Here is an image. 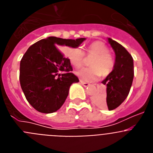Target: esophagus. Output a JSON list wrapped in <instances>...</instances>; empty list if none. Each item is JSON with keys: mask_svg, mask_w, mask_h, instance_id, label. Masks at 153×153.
Returning <instances> with one entry per match:
<instances>
[{"mask_svg": "<svg viewBox=\"0 0 153 153\" xmlns=\"http://www.w3.org/2000/svg\"><path fill=\"white\" fill-rule=\"evenodd\" d=\"M79 82H80V83L82 85H83V86H85V87H87V86H90V83H85V82H83V81H82V80H80L79 81Z\"/></svg>", "mask_w": 153, "mask_h": 153, "instance_id": "1", "label": "esophagus"}]
</instances>
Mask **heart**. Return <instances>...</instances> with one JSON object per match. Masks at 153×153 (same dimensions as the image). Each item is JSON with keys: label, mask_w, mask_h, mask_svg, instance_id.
I'll return each mask as SVG.
<instances>
[{"label": "heart", "mask_w": 153, "mask_h": 153, "mask_svg": "<svg viewBox=\"0 0 153 153\" xmlns=\"http://www.w3.org/2000/svg\"><path fill=\"white\" fill-rule=\"evenodd\" d=\"M85 54L91 58L89 61L90 67L82 68L76 71V75L83 82H92L102 75L106 76L113 70L115 65L114 57L109 53L108 47L103 42L93 41L86 48ZM67 56L71 64L79 67L84 61V53L79 48L68 51Z\"/></svg>", "instance_id": "obj_1"}]
</instances>
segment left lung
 I'll use <instances>...</instances> for the list:
<instances>
[{"label":"left lung","mask_w":153,"mask_h":153,"mask_svg":"<svg viewBox=\"0 0 153 153\" xmlns=\"http://www.w3.org/2000/svg\"><path fill=\"white\" fill-rule=\"evenodd\" d=\"M116 55L115 65L112 72L102 81L106 86V93L97 96L93 102L101 108L113 110L122 103L130 90L133 76V59L125 47L111 38H108Z\"/></svg>","instance_id":"8db88e82"}]
</instances>
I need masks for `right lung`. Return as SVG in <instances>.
<instances>
[{
    "label": "right lung",
    "mask_w": 153,
    "mask_h": 153,
    "mask_svg": "<svg viewBox=\"0 0 153 153\" xmlns=\"http://www.w3.org/2000/svg\"><path fill=\"white\" fill-rule=\"evenodd\" d=\"M85 40L49 36L36 42L24 53L20 64V83L27 100L36 110L52 113L63 106L70 86L79 79L71 73L70 60L57 47L76 48Z\"/></svg>",
    "instance_id": "obj_1"
}]
</instances>
